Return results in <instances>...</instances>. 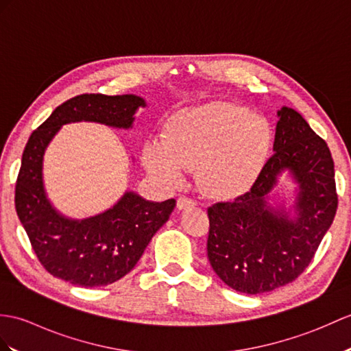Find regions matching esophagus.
<instances>
[{
	"label": "esophagus",
	"mask_w": 351,
	"mask_h": 351,
	"mask_svg": "<svg viewBox=\"0 0 351 351\" xmlns=\"http://www.w3.org/2000/svg\"><path fill=\"white\" fill-rule=\"evenodd\" d=\"M176 206H178L179 210H182V209H186V208L195 206V202L193 199L185 197V195H181V197H178V200H176Z\"/></svg>",
	"instance_id": "1"
}]
</instances>
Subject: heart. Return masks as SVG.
<instances>
[{
  "label": "heart",
  "instance_id": "heart-1",
  "mask_svg": "<svg viewBox=\"0 0 351 351\" xmlns=\"http://www.w3.org/2000/svg\"><path fill=\"white\" fill-rule=\"evenodd\" d=\"M271 146L266 121L234 103H209L170 117L162 141L143 148L146 169L166 185H178L186 167L210 195L247 190L262 170Z\"/></svg>",
  "mask_w": 351,
  "mask_h": 351
}]
</instances>
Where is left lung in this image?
<instances>
[{
	"instance_id": "8db88e82",
	"label": "left lung",
	"mask_w": 351,
	"mask_h": 351,
	"mask_svg": "<svg viewBox=\"0 0 351 351\" xmlns=\"http://www.w3.org/2000/svg\"><path fill=\"white\" fill-rule=\"evenodd\" d=\"M274 154L250 191L208 208V258L227 286L247 295L295 281L315 254L335 218L338 194L329 146L300 113L278 112ZM289 168L300 184L291 220L265 205L276 176Z\"/></svg>"
}]
</instances>
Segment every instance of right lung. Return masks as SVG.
<instances>
[{
  "mask_svg": "<svg viewBox=\"0 0 351 351\" xmlns=\"http://www.w3.org/2000/svg\"><path fill=\"white\" fill-rule=\"evenodd\" d=\"M138 106L145 101L136 95L80 94L60 104L28 138L16 179L14 206L38 262L56 278L82 287L118 281L136 266L175 209V199L156 203L125 193L104 214L73 221L56 213L45 195L43 154L62 124L95 121L128 128Z\"/></svg>",
  "mask_w": 351,
  "mask_h": 351,
  "instance_id": "obj_1",
  "label": "right lung"
}]
</instances>
